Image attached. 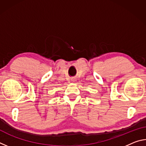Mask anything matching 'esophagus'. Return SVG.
I'll return each instance as SVG.
<instances>
[{"instance_id": "34e87169", "label": "esophagus", "mask_w": 146, "mask_h": 146, "mask_svg": "<svg viewBox=\"0 0 146 146\" xmlns=\"http://www.w3.org/2000/svg\"><path fill=\"white\" fill-rule=\"evenodd\" d=\"M75 80H76L75 78H72V79H71V81H72V82H75Z\"/></svg>"}]
</instances>
